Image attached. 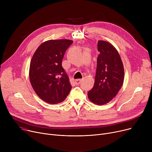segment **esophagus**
<instances>
[{"mask_svg":"<svg viewBox=\"0 0 152 152\" xmlns=\"http://www.w3.org/2000/svg\"><path fill=\"white\" fill-rule=\"evenodd\" d=\"M82 81V79H76V80L75 81V83L76 85H79V84L81 83V82Z\"/></svg>","mask_w":152,"mask_h":152,"instance_id":"obj_1","label":"esophagus"}]
</instances>
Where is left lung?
I'll use <instances>...</instances> for the list:
<instances>
[{
  "mask_svg": "<svg viewBox=\"0 0 152 152\" xmlns=\"http://www.w3.org/2000/svg\"><path fill=\"white\" fill-rule=\"evenodd\" d=\"M97 50L100 53L95 83L87 95L92 102L102 105L112 100L120 90L124 71L121 58L113 45L107 41H99Z\"/></svg>",
  "mask_w": 152,
  "mask_h": 152,
  "instance_id": "8db88e82",
  "label": "left lung"
}]
</instances>
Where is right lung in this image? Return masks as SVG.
Masks as SVG:
<instances>
[{"mask_svg": "<svg viewBox=\"0 0 152 152\" xmlns=\"http://www.w3.org/2000/svg\"><path fill=\"white\" fill-rule=\"evenodd\" d=\"M73 41L50 40L39 45L32 57L29 80L38 96L44 102L56 104L65 100L71 86L61 62Z\"/></svg>", "mask_w": 152, "mask_h": 152, "instance_id": "obj_1", "label": "right lung"}]
</instances>
